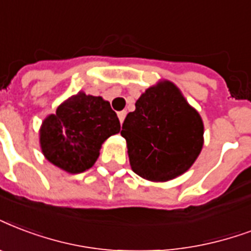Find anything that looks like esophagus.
I'll return each instance as SVG.
<instances>
[{
	"label": "esophagus",
	"mask_w": 251,
	"mask_h": 251,
	"mask_svg": "<svg viewBox=\"0 0 251 251\" xmlns=\"http://www.w3.org/2000/svg\"><path fill=\"white\" fill-rule=\"evenodd\" d=\"M126 117V112L125 110H122V112H118V118H120V122H124V120H125Z\"/></svg>",
	"instance_id": "34e87169"
}]
</instances>
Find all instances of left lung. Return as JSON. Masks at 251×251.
Wrapping results in <instances>:
<instances>
[{
	"instance_id": "1",
	"label": "left lung",
	"mask_w": 251,
	"mask_h": 251,
	"mask_svg": "<svg viewBox=\"0 0 251 251\" xmlns=\"http://www.w3.org/2000/svg\"><path fill=\"white\" fill-rule=\"evenodd\" d=\"M121 135L130 166L154 183L180 176L192 167L204 145V124L180 89L160 80L143 92L126 116Z\"/></svg>"
}]
</instances>
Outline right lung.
<instances>
[{
    "label": "right lung",
    "mask_w": 251,
    "mask_h": 251,
    "mask_svg": "<svg viewBox=\"0 0 251 251\" xmlns=\"http://www.w3.org/2000/svg\"><path fill=\"white\" fill-rule=\"evenodd\" d=\"M120 130L109 101L80 91L43 120L39 145L50 163L68 174H80L96 163L102 143Z\"/></svg>",
    "instance_id": "add662e5"
}]
</instances>
